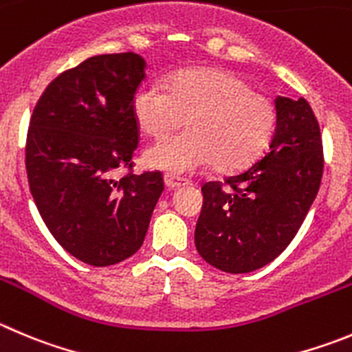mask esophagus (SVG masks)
I'll return each instance as SVG.
<instances>
[{"mask_svg": "<svg viewBox=\"0 0 352 352\" xmlns=\"http://www.w3.org/2000/svg\"><path fill=\"white\" fill-rule=\"evenodd\" d=\"M187 180L186 179H180V177L177 175H172V173H165V186L166 189H179L180 186H186Z\"/></svg>", "mask_w": 352, "mask_h": 352, "instance_id": "obj_1", "label": "esophagus"}]
</instances>
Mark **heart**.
<instances>
[{"instance_id": "1", "label": "heart", "mask_w": 352, "mask_h": 352, "mask_svg": "<svg viewBox=\"0 0 352 352\" xmlns=\"http://www.w3.org/2000/svg\"><path fill=\"white\" fill-rule=\"evenodd\" d=\"M131 113L153 139L168 135L186 118L187 131L144 153L147 166L172 175L192 173L212 161L221 170L248 165L265 149L276 123L274 106L264 94L232 72L212 67L175 72L166 87L142 85Z\"/></svg>"}]
</instances>
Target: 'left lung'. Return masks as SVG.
I'll return each mask as SVG.
<instances>
[{"instance_id":"1","label":"left lung","mask_w":352,"mask_h":352,"mask_svg":"<svg viewBox=\"0 0 352 352\" xmlns=\"http://www.w3.org/2000/svg\"><path fill=\"white\" fill-rule=\"evenodd\" d=\"M276 128L264 156L224 182L203 184L196 250L231 274L264 267L290 245L323 175L320 124L305 98H274Z\"/></svg>"}]
</instances>
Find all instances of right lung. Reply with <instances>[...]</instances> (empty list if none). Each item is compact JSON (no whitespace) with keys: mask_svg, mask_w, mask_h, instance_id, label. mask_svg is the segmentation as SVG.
<instances>
[{"mask_svg":"<svg viewBox=\"0 0 352 352\" xmlns=\"http://www.w3.org/2000/svg\"><path fill=\"white\" fill-rule=\"evenodd\" d=\"M137 54L90 57L43 91L25 146L38 212L65 252L95 267L142 246L163 192L160 172L128 173L139 144L131 100L146 76Z\"/></svg>","mask_w":352,"mask_h":352,"instance_id":"1","label":"right lung"}]
</instances>
